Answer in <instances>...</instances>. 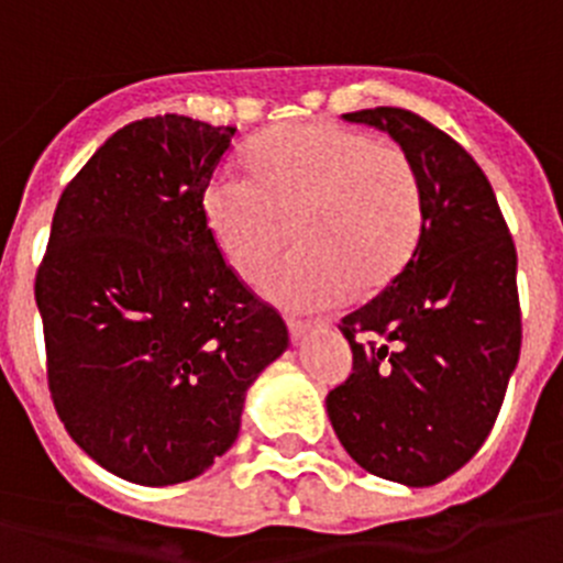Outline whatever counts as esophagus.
<instances>
[{"mask_svg": "<svg viewBox=\"0 0 563 563\" xmlns=\"http://www.w3.org/2000/svg\"><path fill=\"white\" fill-rule=\"evenodd\" d=\"M327 327V321H299V318H288V332H291L294 343H302L310 332Z\"/></svg>", "mask_w": 563, "mask_h": 563, "instance_id": "1", "label": "esophagus"}]
</instances>
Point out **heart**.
Listing matches in <instances>:
<instances>
[{"label":"heart","mask_w":563,"mask_h":563,"mask_svg":"<svg viewBox=\"0 0 563 563\" xmlns=\"http://www.w3.org/2000/svg\"><path fill=\"white\" fill-rule=\"evenodd\" d=\"M247 172L214 176L203 214L247 280L297 231L299 247L261 277L280 308L327 310L354 291H378L419 245L422 181L400 146L334 122H299L255 139Z\"/></svg>","instance_id":"obj_1"}]
</instances>
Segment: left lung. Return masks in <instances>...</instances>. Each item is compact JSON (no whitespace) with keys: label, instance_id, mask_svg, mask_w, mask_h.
Listing matches in <instances>:
<instances>
[{"label":"left lung","instance_id":"left-lung-1","mask_svg":"<svg viewBox=\"0 0 563 563\" xmlns=\"http://www.w3.org/2000/svg\"><path fill=\"white\" fill-rule=\"evenodd\" d=\"M343 117L411 157L424 223L400 275L340 321L354 373L327 413L362 468L428 487L479 452L501 411L523 338L518 253L490 181L444 130L389 106Z\"/></svg>","mask_w":563,"mask_h":563}]
</instances>
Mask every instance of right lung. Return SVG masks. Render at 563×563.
I'll list each match as a JSON object with an SVG mask.
<instances>
[{
    "mask_svg": "<svg viewBox=\"0 0 563 563\" xmlns=\"http://www.w3.org/2000/svg\"><path fill=\"white\" fill-rule=\"evenodd\" d=\"M234 133L179 113L117 130L62 192L35 277L56 413L135 485L196 479L225 455L250 384L288 349L203 214Z\"/></svg>",
    "mask_w": 563,
    "mask_h": 563,
    "instance_id": "add662e5",
    "label": "right lung"
}]
</instances>
